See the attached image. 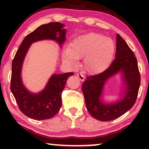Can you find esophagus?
Here are the masks:
<instances>
[{
	"instance_id": "34e87169",
	"label": "esophagus",
	"mask_w": 149,
	"mask_h": 149,
	"mask_svg": "<svg viewBox=\"0 0 149 149\" xmlns=\"http://www.w3.org/2000/svg\"><path fill=\"white\" fill-rule=\"evenodd\" d=\"M77 77H78V78L80 79V81H84V79H85V77H84V75H83V74H76Z\"/></svg>"
}]
</instances>
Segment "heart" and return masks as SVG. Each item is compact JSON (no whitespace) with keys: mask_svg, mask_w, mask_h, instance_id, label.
Masks as SVG:
<instances>
[{"mask_svg":"<svg viewBox=\"0 0 149 149\" xmlns=\"http://www.w3.org/2000/svg\"><path fill=\"white\" fill-rule=\"evenodd\" d=\"M115 51V45L111 38L89 32L77 36L70 42L63 52V60L68 66L76 67L79 58L84 56L83 69L89 74H100L111 65Z\"/></svg>","mask_w":149,"mask_h":149,"instance_id":"obj_1","label":"heart"}]
</instances>
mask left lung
Listing matches in <instances>:
<instances>
[{"label":"left lung","instance_id":"obj_1","mask_svg":"<svg viewBox=\"0 0 149 149\" xmlns=\"http://www.w3.org/2000/svg\"><path fill=\"white\" fill-rule=\"evenodd\" d=\"M116 39V58L112 64L104 72L87 77L82 85L87 111L101 121L117 119L131 109L137 98L140 85L138 62L133 52L119 34ZM117 74L121 81L119 97L115 101H105L103 91L105 85Z\"/></svg>","mask_w":149,"mask_h":149}]
</instances>
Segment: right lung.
<instances>
[{"instance_id": "add662e5", "label": "right lung", "mask_w": 149, "mask_h": 149, "mask_svg": "<svg viewBox=\"0 0 149 149\" xmlns=\"http://www.w3.org/2000/svg\"><path fill=\"white\" fill-rule=\"evenodd\" d=\"M60 22L43 24L28 34L20 45L12 62L11 91L20 111L27 117L35 120L50 119L62 107V92L69 77L73 72L53 74L41 91L34 93L24 84L22 77L24 59L32 43L49 40L58 44L60 48L66 40V29Z\"/></svg>"}]
</instances>
